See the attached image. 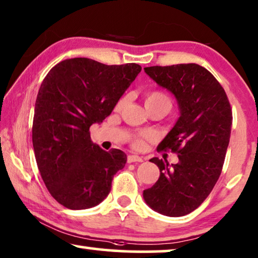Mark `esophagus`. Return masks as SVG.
Masks as SVG:
<instances>
[{"label": "esophagus", "mask_w": 258, "mask_h": 258, "mask_svg": "<svg viewBox=\"0 0 258 258\" xmlns=\"http://www.w3.org/2000/svg\"><path fill=\"white\" fill-rule=\"evenodd\" d=\"M128 163H135V162H143V158L137 155H129L128 156Z\"/></svg>", "instance_id": "1"}]
</instances>
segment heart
<instances>
[{"mask_svg":"<svg viewBox=\"0 0 258 258\" xmlns=\"http://www.w3.org/2000/svg\"><path fill=\"white\" fill-rule=\"evenodd\" d=\"M152 101H165V102H167L169 104H171L169 98H167L165 94H163V93H160V92H154V93H151V94H149V95L145 96V103L152 102ZM123 102H124V100L121 99L120 101H118V103H117V108L122 107ZM136 144H140V141H137Z\"/></svg>","mask_w":258,"mask_h":258,"instance_id":"heart-1","label":"heart"}]
</instances>
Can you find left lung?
I'll use <instances>...</instances> for the list:
<instances>
[{"label":"left lung","mask_w":258,"mask_h":258,"mask_svg":"<svg viewBox=\"0 0 258 258\" xmlns=\"http://www.w3.org/2000/svg\"><path fill=\"white\" fill-rule=\"evenodd\" d=\"M144 71L177 100L179 117L158 149L177 152L179 162L170 165L150 159L160 174L144 189L143 199L159 214H189L210 196L221 174L233 123L228 98L210 71L193 62Z\"/></svg>","instance_id":"8db88e82"}]
</instances>
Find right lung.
Returning a JSON list of instances; mask_svg holds the SVG:
<instances>
[{
  "label": "right lung",
  "mask_w": 258,
  "mask_h": 258,
  "mask_svg": "<svg viewBox=\"0 0 258 258\" xmlns=\"http://www.w3.org/2000/svg\"><path fill=\"white\" fill-rule=\"evenodd\" d=\"M141 70L138 64L73 58L52 67L40 85L33 150L48 192L66 208L99 205L109 194L114 174L124 167V152L104 151L92 142L89 128L109 116Z\"/></svg>",
  "instance_id": "right-lung-1"
}]
</instances>
